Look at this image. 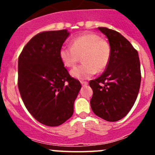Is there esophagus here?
<instances>
[{"mask_svg": "<svg viewBox=\"0 0 155 155\" xmlns=\"http://www.w3.org/2000/svg\"><path fill=\"white\" fill-rule=\"evenodd\" d=\"M81 85L85 86V85H87V84H88V83H87V81H81Z\"/></svg>", "mask_w": 155, "mask_h": 155, "instance_id": "obj_1", "label": "esophagus"}]
</instances>
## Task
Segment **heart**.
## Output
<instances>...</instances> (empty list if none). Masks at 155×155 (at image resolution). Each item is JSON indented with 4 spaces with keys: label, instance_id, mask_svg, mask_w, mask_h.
Returning <instances> with one entry per match:
<instances>
[{
    "label": "heart",
    "instance_id": "1",
    "mask_svg": "<svg viewBox=\"0 0 155 155\" xmlns=\"http://www.w3.org/2000/svg\"><path fill=\"white\" fill-rule=\"evenodd\" d=\"M81 56L83 64L71 70V76L78 80L89 79L94 74L107 68L111 57V48L105 39L93 32L74 37L71 46L64 45L59 50L61 62L67 68H72Z\"/></svg>",
    "mask_w": 155,
    "mask_h": 155
}]
</instances>
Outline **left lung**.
<instances>
[{
  "instance_id": "left-lung-1",
  "label": "left lung",
  "mask_w": 155,
  "mask_h": 155,
  "mask_svg": "<svg viewBox=\"0 0 155 155\" xmlns=\"http://www.w3.org/2000/svg\"><path fill=\"white\" fill-rule=\"evenodd\" d=\"M109 39L111 57L98 78L89 81L93 113L106 121L121 120L130 112L139 92L141 73L138 53L118 31L98 27Z\"/></svg>"
}]
</instances>
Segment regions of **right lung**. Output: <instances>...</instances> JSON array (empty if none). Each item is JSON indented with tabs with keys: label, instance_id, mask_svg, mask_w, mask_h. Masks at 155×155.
<instances>
[{
	"label": "right lung",
	"instance_id": "1",
	"mask_svg": "<svg viewBox=\"0 0 155 155\" xmlns=\"http://www.w3.org/2000/svg\"><path fill=\"white\" fill-rule=\"evenodd\" d=\"M68 35L67 29L42 31L30 39L18 57L21 99L37 121L50 127L61 125L72 116L81 87L59 57Z\"/></svg>",
	"mask_w": 155,
	"mask_h": 155
}]
</instances>
